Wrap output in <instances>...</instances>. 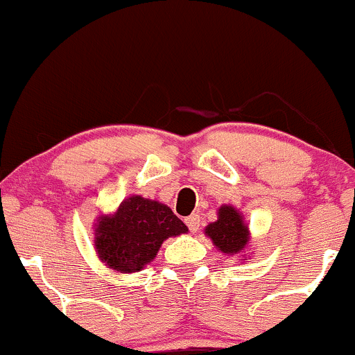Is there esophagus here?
<instances>
[{"label":"esophagus","instance_id":"esophagus-1","mask_svg":"<svg viewBox=\"0 0 355 355\" xmlns=\"http://www.w3.org/2000/svg\"><path fill=\"white\" fill-rule=\"evenodd\" d=\"M184 222H186V225H188V228L193 232V234H194V232L200 230V215H198V213H193V215H189L188 218L184 220Z\"/></svg>","mask_w":355,"mask_h":355}]
</instances>
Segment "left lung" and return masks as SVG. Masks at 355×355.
<instances>
[{
  "label": "left lung",
  "mask_w": 355,
  "mask_h": 355,
  "mask_svg": "<svg viewBox=\"0 0 355 355\" xmlns=\"http://www.w3.org/2000/svg\"><path fill=\"white\" fill-rule=\"evenodd\" d=\"M207 235L213 240L218 250L225 254H237L249 242V230L242 216L235 208L222 207L218 209V220L207 227Z\"/></svg>",
  "instance_id": "8db88e82"
}]
</instances>
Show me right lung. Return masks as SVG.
Here are the masks:
<instances>
[{
	"mask_svg": "<svg viewBox=\"0 0 355 355\" xmlns=\"http://www.w3.org/2000/svg\"><path fill=\"white\" fill-rule=\"evenodd\" d=\"M186 232L188 227L169 207L132 196L112 218H101L94 243L106 266L120 272H137L157 255L164 240Z\"/></svg>",
	"mask_w": 355,
	"mask_h": 355,
	"instance_id": "add662e5",
	"label": "right lung"
}]
</instances>
